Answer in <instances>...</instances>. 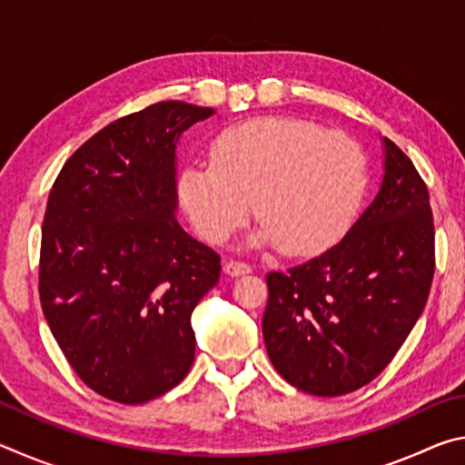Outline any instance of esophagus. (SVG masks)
Here are the masks:
<instances>
[{"label": "esophagus", "instance_id": "esophagus-1", "mask_svg": "<svg viewBox=\"0 0 465 465\" xmlns=\"http://www.w3.org/2000/svg\"><path fill=\"white\" fill-rule=\"evenodd\" d=\"M223 271L230 274V277H242V274L252 272V266L248 262H242V261H227Z\"/></svg>", "mask_w": 465, "mask_h": 465}]
</instances>
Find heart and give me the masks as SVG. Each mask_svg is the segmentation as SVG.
I'll return each mask as SVG.
<instances>
[{"label":"heart","mask_w":465,"mask_h":465,"mask_svg":"<svg viewBox=\"0 0 465 465\" xmlns=\"http://www.w3.org/2000/svg\"><path fill=\"white\" fill-rule=\"evenodd\" d=\"M211 163L186 166L178 193L204 238L223 243L254 215L258 246L289 256L320 254L352 222L365 191V155L357 141L320 124L264 116L223 129Z\"/></svg>","instance_id":"b5f03b06"}]
</instances>
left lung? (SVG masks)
<instances>
[{
  "label": "left lung",
  "instance_id": "8db88e82",
  "mask_svg": "<svg viewBox=\"0 0 465 465\" xmlns=\"http://www.w3.org/2000/svg\"><path fill=\"white\" fill-rule=\"evenodd\" d=\"M381 188L344 238L266 274L262 334L281 377L312 396L373 381L411 334L435 274V225L419 170L388 137Z\"/></svg>",
  "mask_w": 465,
  "mask_h": 465
}]
</instances>
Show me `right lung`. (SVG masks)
Wrapping results in <instances>:
<instances>
[{
    "label": "right lung",
    "instance_id": "1",
    "mask_svg": "<svg viewBox=\"0 0 465 465\" xmlns=\"http://www.w3.org/2000/svg\"><path fill=\"white\" fill-rule=\"evenodd\" d=\"M213 114L157 102L106 124L61 168L43 219L38 293L77 377L119 404H143L194 361L191 313L222 256L176 222L180 133Z\"/></svg>",
    "mask_w": 465,
    "mask_h": 465
}]
</instances>
